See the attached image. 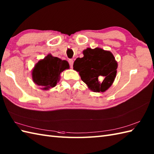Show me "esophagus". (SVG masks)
I'll return each instance as SVG.
<instances>
[{"label": "esophagus", "instance_id": "esophagus-1", "mask_svg": "<svg viewBox=\"0 0 154 154\" xmlns=\"http://www.w3.org/2000/svg\"><path fill=\"white\" fill-rule=\"evenodd\" d=\"M69 63L70 67L72 68L73 67V60H69Z\"/></svg>", "mask_w": 154, "mask_h": 154}]
</instances>
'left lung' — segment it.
Segmentation results:
<instances>
[{
	"mask_svg": "<svg viewBox=\"0 0 154 154\" xmlns=\"http://www.w3.org/2000/svg\"><path fill=\"white\" fill-rule=\"evenodd\" d=\"M84 56L76 59L73 69L94 92H104L112 85L116 75L117 62L109 51L87 48Z\"/></svg>",
	"mask_w": 154,
	"mask_h": 154,
	"instance_id": "obj_1",
	"label": "left lung"
}]
</instances>
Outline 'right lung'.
Masks as SVG:
<instances>
[{
	"label": "right lung",
	"instance_id": "add662e5",
	"mask_svg": "<svg viewBox=\"0 0 154 154\" xmlns=\"http://www.w3.org/2000/svg\"><path fill=\"white\" fill-rule=\"evenodd\" d=\"M69 68V65L67 61L49 54L35 65L32 71V78L35 84L42 87V89L48 90L56 85L60 73Z\"/></svg>",
	"mask_w": 154,
	"mask_h": 154
}]
</instances>
